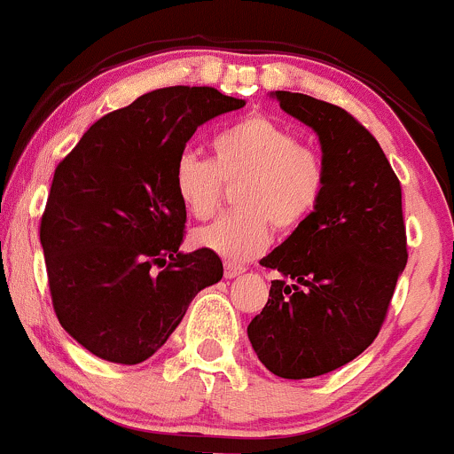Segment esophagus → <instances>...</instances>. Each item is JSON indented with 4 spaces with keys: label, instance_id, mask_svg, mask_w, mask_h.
<instances>
[{
    "label": "esophagus",
    "instance_id": "obj_1",
    "mask_svg": "<svg viewBox=\"0 0 454 454\" xmlns=\"http://www.w3.org/2000/svg\"><path fill=\"white\" fill-rule=\"evenodd\" d=\"M243 271H246V267H243V265L226 263V267H223V276H226L228 280H231V278H237V276H241Z\"/></svg>",
    "mask_w": 454,
    "mask_h": 454
}]
</instances>
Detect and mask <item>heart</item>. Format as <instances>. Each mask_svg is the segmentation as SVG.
<instances>
[{
    "instance_id": "b5f03b06",
    "label": "heart",
    "mask_w": 454,
    "mask_h": 454,
    "mask_svg": "<svg viewBox=\"0 0 454 454\" xmlns=\"http://www.w3.org/2000/svg\"><path fill=\"white\" fill-rule=\"evenodd\" d=\"M226 184L239 211L200 228L195 246L243 263L270 246L271 226L294 231L322 202L328 184L326 160L283 123L250 114L222 128L211 139V159L183 154L174 167V189L191 217L217 213Z\"/></svg>"
}]
</instances>
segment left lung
Segmentation results:
<instances>
[{"label":"left lung","instance_id":"8db88e82","mask_svg":"<svg viewBox=\"0 0 454 454\" xmlns=\"http://www.w3.org/2000/svg\"><path fill=\"white\" fill-rule=\"evenodd\" d=\"M274 98L317 132L328 184L311 217L261 261L280 280L247 337L267 370L300 380L350 364L376 340L407 265V231L398 176L364 123L309 95Z\"/></svg>","mask_w":454,"mask_h":454}]
</instances>
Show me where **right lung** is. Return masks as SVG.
<instances>
[{
  "mask_svg": "<svg viewBox=\"0 0 454 454\" xmlns=\"http://www.w3.org/2000/svg\"><path fill=\"white\" fill-rule=\"evenodd\" d=\"M241 106L213 87L152 90L98 119L56 167L41 217L51 304L99 359H150L198 291L222 280L217 254L180 252L174 167L198 126Z\"/></svg>",
  "mask_w": 454,
  "mask_h": 454,
  "instance_id": "add662e5",
  "label": "right lung"
}]
</instances>
